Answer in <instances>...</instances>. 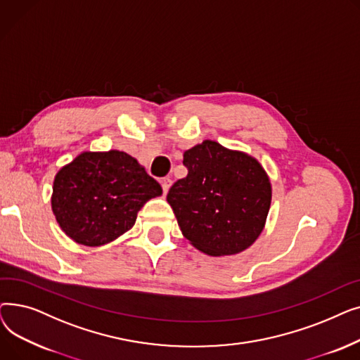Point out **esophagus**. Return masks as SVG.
I'll use <instances>...</instances> for the list:
<instances>
[{"label":"esophagus","mask_w":360,"mask_h":360,"mask_svg":"<svg viewBox=\"0 0 360 360\" xmlns=\"http://www.w3.org/2000/svg\"><path fill=\"white\" fill-rule=\"evenodd\" d=\"M160 184H162V188H163V194H167L170 185H172V179H170V178H163L160 181Z\"/></svg>","instance_id":"obj_1"}]
</instances>
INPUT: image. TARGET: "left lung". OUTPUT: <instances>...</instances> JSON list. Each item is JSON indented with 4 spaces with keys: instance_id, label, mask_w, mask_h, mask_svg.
<instances>
[{
    "instance_id": "1",
    "label": "left lung",
    "mask_w": 360,
    "mask_h": 360,
    "mask_svg": "<svg viewBox=\"0 0 360 360\" xmlns=\"http://www.w3.org/2000/svg\"><path fill=\"white\" fill-rule=\"evenodd\" d=\"M188 175L166 197L182 235L210 255H235L258 239L271 205V182L251 155L204 140L184 153Z\"/></svg>"
}]
</instances>
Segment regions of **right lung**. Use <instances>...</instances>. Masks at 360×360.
<instances>
[{
    "label": "right lung",
    "instance_id": "add662e5",
    "mask_svg": "<svg viewBox=\"0 0 360 360\" xmlns=\"http://www.w3.org/2000/svg\"><path fill=\"white\" fill-rule=\"evenodd\" d=\"M162 186L125 151H82L55 175L51 207L61 231L84 247H102L128 232Z\"/></svg>",
    "mask_w": 360,
    "mask_h": 360
}]
</instances>
